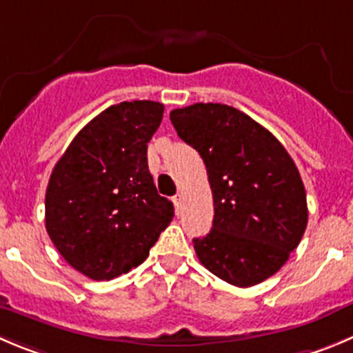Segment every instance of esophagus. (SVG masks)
Segmentation results:
<instances>
[{
    "label": "esophagus",
    "mask_w": 353,
    "mask_h": 353,
    "mask_svg": "<svg viewBox=\"0 0 353 353\" xmlns=\"http://www.w3.org/2000/svg\"><path fill=\"white\" fill-rule=\"evenodd\" d=\"M183 202H184V196H183V193H177V195L174 196V203H176L177 207H181V205H183Z\"/></svg>",
    "instance_id": "1"
}]
</instances>
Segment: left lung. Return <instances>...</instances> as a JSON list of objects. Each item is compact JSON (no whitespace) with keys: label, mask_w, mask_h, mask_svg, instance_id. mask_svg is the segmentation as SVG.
<instances>
[{"label":"left lung","mask_w":353,"mask_h":353,"mask_svg":"<svg viewBox=\"0 0 353 353\" xmlns=\"http://www.w3.org/2000/svg\"><path fill=\"white\" fill-rule=\"evenodd\" d=\"M177 136L205 163L212 230L193 239L200 263L221 281L251 288L276 273L308 223L298 167L272 132L226 104L170 111Z\"/></svg>","instance_id":"1"}]
</instances>
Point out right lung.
Instances as JSON below:
<instances>
[{"label": "right lung", "instance_id": "add662e5", "mask_svg": "<svg viewBox=\"0 0 353 353\" xmlns=\"http://www.w3.org/2000/svg\"><path fill=\"white\" fill-rule=\"evenodd\" d=\"M163 104L120 102L88 121L55 163L45 226L62 258L92 281H111L150 254L174 217L148 169Z\"/></svg>", "mask_w": 353, "mask_h": 353}]
</instances>
